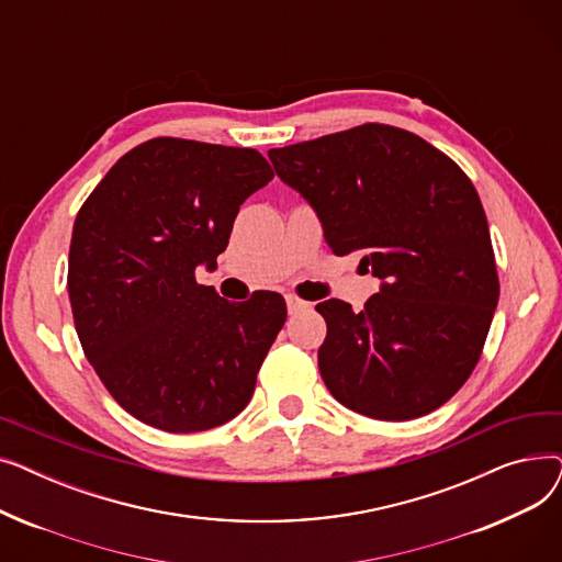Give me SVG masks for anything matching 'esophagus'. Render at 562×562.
<instances>
[{"mask_svg": "<svg viewBox=\"0 0 562 562\" xmlns=\"http://www.w3.org/2000/svg\"><path fill=\"white\" fill-rule=\"evenodd\" d=\"M312 305L307 303V301H303V299H299V296H293V293H286V310H289V314H301V312H305V310H310Z\"/></svg>", "mask_w": 562, "mask_h": 562, "instance_id": "34e87169", "label": "esophagus"}]
</instances>
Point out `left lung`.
<instances>
[{
  "instance_id": "left-lung-1",
  "label": "left lung",
  "mask_w": 562,
  "mask_h": 562,
  "mask_svg": "<svg viewBox=\"0 0 562 562\" xmlns=\"http://www.w3.org/2000/svg\"><path fill=\"white\" fill-rule=\"evenodd\" d=\"M318 214L335 255L362 252L380 291L362 312L330 299L318 371L380 422L445 405L474 371L498 303L490 227L469 177L417 134L367 123L269 150Z\"/></svg>"
}]
</instances>
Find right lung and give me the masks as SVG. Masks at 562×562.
<instances>
[{
	"instance_id": "1",
	"label": "right lung",
	"mask_w": 562,
	"mask_h": 562,
	"mask_svg": "<svg viewBox=\"0 0 562 562\" xmlns=\"http://www.w3.org/2000/svg\"><path fill=\"white\" fill-rule=\"evenodd\" d=\"M273 180L250 147L145 140L104 175L72 227L68 293L88 362L138 422L166 432L227 424L286 321L284 299L246 303L195 282L227 248L239 206Z\"/></svg>"
}]
</instances>
